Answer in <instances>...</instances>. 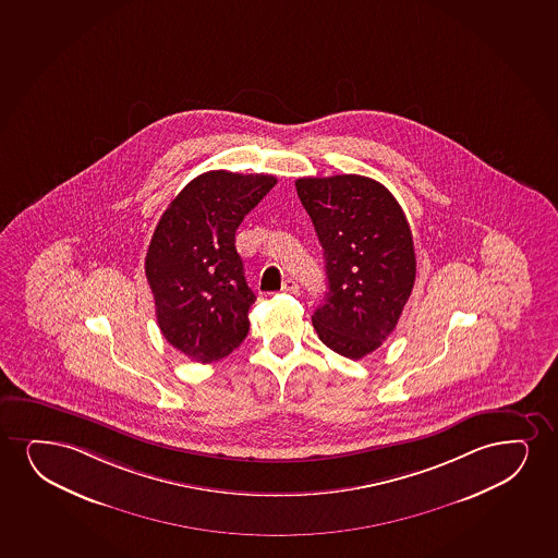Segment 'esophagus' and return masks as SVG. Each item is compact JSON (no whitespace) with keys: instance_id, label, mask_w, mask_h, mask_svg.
I'll return each instance as SVG.
<instances>
[{"instance_id":"34e87169","label":"esophagus","mask_w":558,"mask_h":558,"mask_svg":"<svg viewBox=\"0 0 558 558\" xmlns=\"http://www.w3.org/2000/svg\"><path fill=\"white\" fill-rule=\"evenodd\" d=\"M298 290H300V284L294 279H287V281L282 282V292L296 294Z\"/></svg>"}]
</instances>
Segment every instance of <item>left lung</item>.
<instances>
[{
  "label": "left lung",
  "mask_w": 558,
  "mask_h": 558,
  "mask_svg": "<svg viewBox=\"0 0 558 558\" xmlns=\"http://www.w3.org/2000/svg\"><path fill=\"white\" fill-rule=\"evenodd\" d=\"M296 191L325 248L328 292L313 326L336 353L364 359L392 333L415 284L408 219L369 177H302Z\"/></svg>",
  "instance_id": "left-lung-1"
}]
</instances>
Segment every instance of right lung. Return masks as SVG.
<instances>
[{
  "instance_id": "add662e5",
  "label": "right lung",
  "mask_w": 558,
  "mask_h": 558,
  "mask_svg": "<svg viewBox=\"0 0 558 558\" xmlns=\"http://www.w3.org/2000/svg\"><path fill=\"white\" fill-rule=\"evenodd\" d=\"M277 179L215 170L192 179L158 220L145 258L156 320L189 359H225L248 333L253 290L235 251V230Z\"/></svg>"
}]
</instances>
